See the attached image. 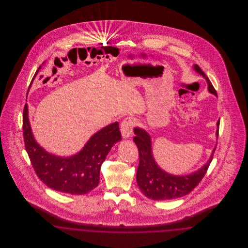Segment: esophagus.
I'll return each instance as SVG.
<instances>
[{"mask_svg": "<svg viewBox=\"0 0 248 248\" xmlns=\"http://www.w3.org/2000/svg\"><path fill=\"white\" fill-rule=\"evenodd\" d=\"M135 124H136V121L132 117H127L122 122L121 132H122V136L124 139H127L132 135V131H133V127L135 126Z\"/></svg>", "mask_w": 248, "mask_h": 248, "instance_id": "obj_1", "label": "esophagus"}]
</instances>
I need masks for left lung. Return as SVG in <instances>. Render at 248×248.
Listing matches in <instances>:
<instances>
[{
  "label": "left lung",
  "mask_w": 248,
  "mask_h": 248,
  "mask_svg": "<svg viewBox=\"0 0 248 248\" xmlns=\"http://www.w3.org/2000/svg\"><path fill=\"white\" fill-rule=\"evenodd\" d=\"M194 70L201 74L208 83V91L217 95L211 82L205 73L201 70L198 65H194ZM217 137L218 136L219 121L217 123ZM135 138L134 142L137 144L140 154V165L137 171V182L143 194L149 199L155 201L170 200L189 194L204 177L210 163L216 148L205 165H202L199 170L185 176H175L166 173L156 164L153 155L152 140L150 135L145 130L136 127L134 129Z\"/></svg>",
  "instance_id": "8db88e82"
}]
</instances>
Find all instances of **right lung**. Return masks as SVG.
Segmentation results:
<instances>
[{"instance_id":"1","label":"right lung","mask_w":248,"mask_h":248,"mask_svg":"<svg viewBox=\"0 0 248 248\" xmlns=\"http://www.w3.org/2000/svg\"><path fill=\"white\" fill-rule=\"evenodd\" d=\"M23 136L38 177L50 189L72 195L86 194L98 186L101 165L112 146L122 140L119 123L115 122L96 132L75 155L59 157L49 154L32 135L27 104L23 110Z\"/></svg>"}]
</instances>
